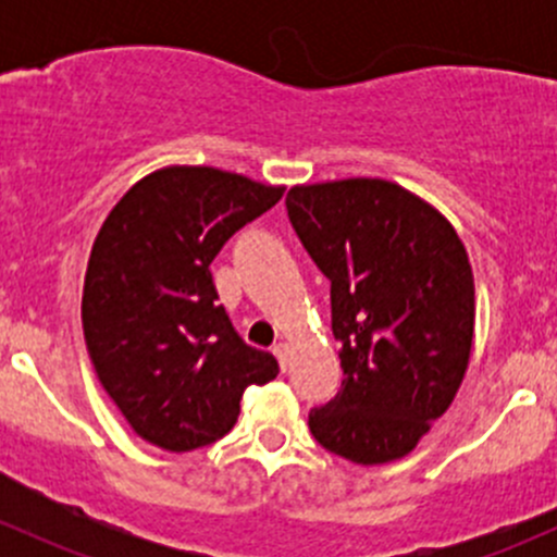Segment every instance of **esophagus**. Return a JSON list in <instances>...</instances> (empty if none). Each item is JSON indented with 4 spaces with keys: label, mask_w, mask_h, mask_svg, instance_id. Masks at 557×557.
Masks as SVG:
<instances>
[{
    "label": "esophagus",
    "mask_w": 557,
    "mask_h": 557,
    "mask_svg": "<svg viewBox=\"0 0 557 557\" xmlns=\"http://www.w3.org/2000/svg\"><path fill=\"white\" fill-rule=\"evenodd\" d=\"M272 352H274V358H277V363H280V369H288V361H290V345L288 342H277V345L272 347Z\"/></svg>",
    "instance_id": "34e87169"
}]
</instances>
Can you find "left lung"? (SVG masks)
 Segmentation results:
<instances>
[{
  "mask_svg": "<svg viewBox=\"0 0 557 557\" xmlns=\"http://www.w3.org/2000/svg\"><path fill=\"white\" fill-rule=\"evenodd\" d=\"M301 245L331 280L342 391L310 412L329 453L380 466L418 447L463 383L474 274L453 223L404 185L345 177L285 196Z\"/></svg>",
  "mask_w": 557,
  "mask_h": 557,
  "instance_id": "1",
  "label": "left lung"
}]
</instances>
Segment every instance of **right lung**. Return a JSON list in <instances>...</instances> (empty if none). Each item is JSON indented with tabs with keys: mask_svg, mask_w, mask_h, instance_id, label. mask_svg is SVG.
Wrapping results in <instances>:
<instances>
[{
	"mask_svg": "<svg viewBox=\"0 0 557 557\" xmlns=\"http://www.w3.org/2000/svg\"><path fill=\"white\" fill-rule=\"evenodd\" d=\"M285 185L215 166L145 174L104 218L83 283L97 377L134 434L170 453L226 436L247 385L277 377L272 352L239 339L210 263Z\"/></svg>",
	"mask_w": 557,
	"mask_h": 557,
	"instance_id": "1",
	"label": "right lung"
}]
</instances>
